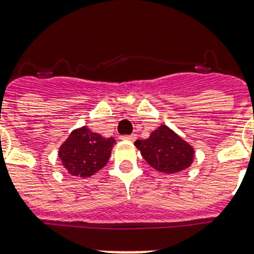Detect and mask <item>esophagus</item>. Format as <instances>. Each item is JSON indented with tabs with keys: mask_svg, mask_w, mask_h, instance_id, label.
<instances>
[{
	"mask_svg": "<svg viewBox=\"0 0 254 254\" xmlns=\"http://www.w3.org/2000/svg\"><path fill=\"white\" fill-rule=\"evenodd\" d=\"M123 140H128V141H133L136 139V135L135 133H132V135H125L122 136Z\"/></svg>",
	"mask_w": 254,
	"mask_h": 254,
	"instance_id": "1",
	"label": "esophagus"
}]
</instances>
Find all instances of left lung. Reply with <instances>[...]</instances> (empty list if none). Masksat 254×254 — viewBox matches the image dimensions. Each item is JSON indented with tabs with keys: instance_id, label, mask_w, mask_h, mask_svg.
Instances as JSON below:
<instances>
[{
	"instance_id": "left-lung-1",
	"label": "left lung",
	"mask_w": 254,
	"mask_h": 254,
	"mask_svg": "<svg viewBox=\"0 0 254 254\" xmlns=\"http://www.w3.org/2000/svg\"><path fill=\"white\" fill-rule=\"evenodd\" d=\"M135 145L150 166L165 174L186 170L194 157L193 148L167 126H160L146 140L135 141Z\"/></svg>"
}]
</instances>
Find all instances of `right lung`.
I'll return each mask as SVG.
<instances>
[{
    "instance_id": "right-lung-1",
    "label": "right lung",
    "mask_w": 254,
    "mask_h": 254,
    "mask_svg": "<svg viewBox=\"0 0 254 254\" xmlns=\"http://www.w3.org/2000/svg\"><path fill=\"white\" fill-rule=\"evenodd\" d=\"M115 140L102 137L87 127L72 131L61 145L58 156L68 174L88 178L108 163Z\"/></svg>"
}]
</instances>
